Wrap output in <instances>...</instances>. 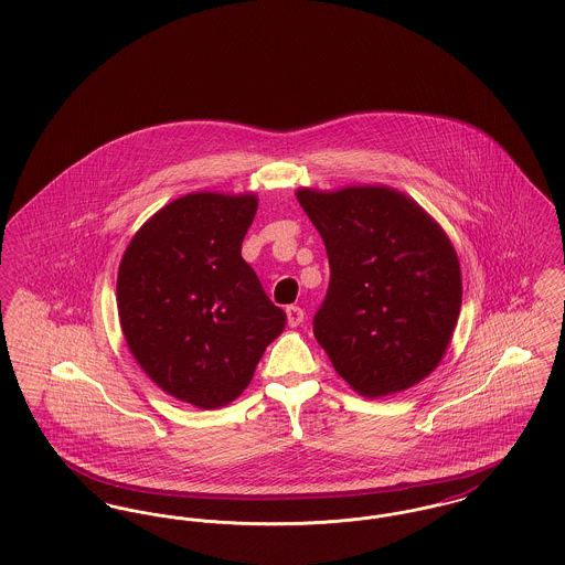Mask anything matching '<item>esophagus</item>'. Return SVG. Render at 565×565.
<instances>
[{"label": "esophagus", "mask_w": 565, "mask_h": 565, "mask_svg": "<svg viewBox=\"0 0 565 565\" xmlns=\"http://www.w3.org/2000/svg\"><path fill=\"white\" fill-rule=\"evenodd\" d=\"M286 313H288V323H290L292 328H296L298 323L305 320V311H302L300 307H296V305H290V307L286 309Z\"/></svg>", "instance_id": "obj_1"}]
</instances>
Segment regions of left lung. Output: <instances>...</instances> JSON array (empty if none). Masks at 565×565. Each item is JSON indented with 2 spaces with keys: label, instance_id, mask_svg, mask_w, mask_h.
<instances>
[{
  "label": "left lung",
  "instance_id": "left-lung-1",
  "mask_svg": "<svg viewBox=\"0 0 565 565\" xmlns=\"http://www.w3.org/2000/svg\"><path fill=\"white\" fill-rule=\"evenodd\" d=\"M322 235L330 284L313 334L351 387L381 398L430 375L461 307V273L445 231L387 186L300 189Z\"/></svg>",
  "mask_w": 565,
  "mask_h": 565
}]
</instances>
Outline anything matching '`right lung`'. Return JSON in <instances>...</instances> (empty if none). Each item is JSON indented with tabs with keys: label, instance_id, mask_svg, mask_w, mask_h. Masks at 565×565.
I'll list each match as a JSON object with an SVG mask.
<instances>
[{
	"label": "right lung",
	"instance_id": "obj_1",
	"mask_svg": "<svg viewBox=\"0 0 565 565\" xmlns=\"http://www.w3.org/2000/svg\"><path fill=\"white\" fill-rule=\"evenodd\" d=\"M256 207L254 194L180 196L120 260L116 302L129 350L162 392L199 408L233 403L286 326L242 258Z\"/></svg>",
	"mask_w": 565,
	"mask_h": 565
}]
</instances>
